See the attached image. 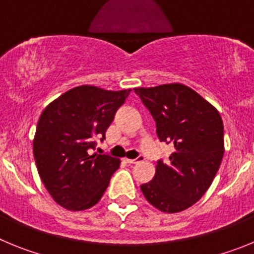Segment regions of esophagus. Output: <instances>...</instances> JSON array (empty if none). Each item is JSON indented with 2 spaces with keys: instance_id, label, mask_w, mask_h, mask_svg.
I'll list each match as a JSON object with an SVG mask.
<instances>
[{
  "instance_id": "esophagus-1",
  "label": "esophagus",
  "mask_w": 254,
  "mask_h": 254,
  "mask_svg": "<svg viewBox=\"0 0 254 254\" xmlns=\"http://www.w3.org/2000/svg\"><path fill=\"white\" fill-rule=\"evenodd\" d=\"M143 160V156L142 155H138L137 158L136 159H126V163H128V164H137L140 163V161Z\"/></svg>"
}]
</instances>
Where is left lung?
<instances>
[{
	"label": "left lung",
	"mask_w": 254,
	"mask_h": 254,
	"mask_svg": "<svg viewBox=\"0 0 254 254\" xmlns=\"http://www.w3.org/2000/svg\"><path fill=\"white\" fill-rule=\"evenodd\" d=\"M133 90L154 118L160 142L174 145L169 161L159 159L154 178L141 185V190L163 212L186 210L205 194L219 170L224 155L223 120L186 85Z\"/></svg>",
	"instance_id": "left-lung-1"
}]
</instances>
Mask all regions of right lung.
Wrapping results in <instances>:
<instances>
[{"label": "right lung", "instance_id": "right-lung-1", "mask_svg": "<svg viewBox=\"0 0 254 254\" xmlns=\"http://www.w3.org/2000/svg\"><path fill=\"white\" fill-rule=\"evenodd\" d=\"M128 90L90 85L71 89L46 108L38 121L33 151L40 179L53 199L80 211L99 202L120 159L93 154Z\"/></svg>", "mask_w": 254, "mask_h": 254}]
</instances>
